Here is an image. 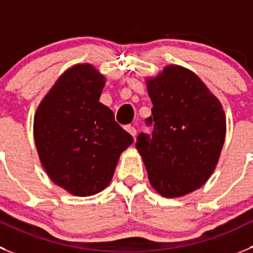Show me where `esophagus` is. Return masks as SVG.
I'll return each mask as SVG.
<instances>
[{
  "instance_id": "34e87169",
  "label": "esophagus",
  "mask_w": 253,
  "mask_h": 253,
  "mask_svg": "<svg viewBox=\"0 0 253 253\" xmlns=\"http://www.w3.org/2000/svg\"><path fill=\"white\" fill-rule=\"evenodd\" d=\"M126 131L131 134L132 137H134V136H136V133H137V131H136V128H134L133 126H127Z\"/></svg>"
}]
</instances>
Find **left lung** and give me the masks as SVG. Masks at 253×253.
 Listing matches in <instances>:
<instances>
[{"label": "left lung", "instance_id": "obj_1", "mask_svg": "<svg viewBox=\"0 0 253 253\" xmlns=\"http://www.w3.org/2000/svg\"><path fill=\"white\" fill-rule=\"evenodd\" d=\"M152 101V136L140 133L151 186L164 197H181L207 182L226 137V116L218 98L192 71L169 65L146 80Z\"/></svg>", "mask_w": 253, "mask_h": 253}]
</instances>
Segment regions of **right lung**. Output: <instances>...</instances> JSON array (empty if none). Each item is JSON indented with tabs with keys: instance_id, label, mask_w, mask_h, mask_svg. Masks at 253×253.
Here are the masks:
<instances>
[{
	"instance_id": "1",
	"label": "right lung",
	"mask_w": 253,
	"mask_h": 253,
	"mask_svg": "<svg viewBox=\"0 0 253 253\" xmlns=\"http://www.w3.org/2000/svg\"><path fill=\"white\" fill-rule=\"evenodd\" d=\"M105 82L89 63L72 66L35 113L40 161L52 182L73 196L86 197L107 187L120 156L133 142L98 101Z\"/></svg>"
}]
</instances>
